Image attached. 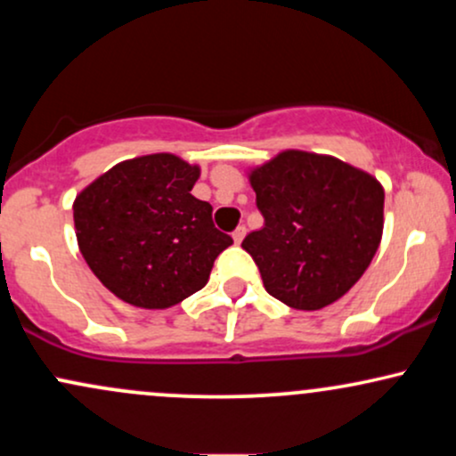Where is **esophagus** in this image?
Returning a JSON list of instances; mask_svg holds the SVG:
<instances>
[{
  "mask_svg": "<svg viewBox=\"0 0 456 456\" xmlns=\"http://www.w3.org/2000/svg\"><path fill=\"white\" fill-rule=\"evenodd\" d=\"M244 235H246V227H238V229H235V232H233V242H235V244H242Z\"/></svg>",
  "mask_w": 456,
  "mask_h": 456,
  "instance_id": "esophagus-1",
  "label": "esophagus"
}]
</instances>
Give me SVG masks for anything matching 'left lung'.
I'll return each mask as SVG.
<instances>
[{
	"label": "left lung",
	"mask_w": 456,
	"mask_h": 456,
	"mask_svg": "<svg viewBox=\"0 0 456 456\" xmlns=\"http://www.w3.org/2000/svg\"><path fill=\"white\" fill-rule=\"evenodd\" d=\"M265 224L244 238L270 296L297 311L343 297L378 253L384 186L334 156L282 150L248 169Z\"/></svg>",
	"instance_id": "1"
}]
</instances>
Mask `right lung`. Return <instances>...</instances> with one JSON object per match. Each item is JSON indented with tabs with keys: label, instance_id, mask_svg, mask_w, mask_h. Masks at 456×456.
<instances>
[{
	"label": "right lung",
	"instance_id": "right-lung-1",
	"mask_svg": "<svg viewBox=\"0 0 456 456\" xmlns=\"http://www.w3.org/2000/svg\"><path fill=\"white\" fill-rule=\"evenodd\" d=\"M201 175L169 151L118 162L72 203L77 244L96 279L126 305L162 311L206 287L233 240L192 197Z\"/></svg>",
	"mask_w": 456,
	"mask_h": 456
}]
</instances>
